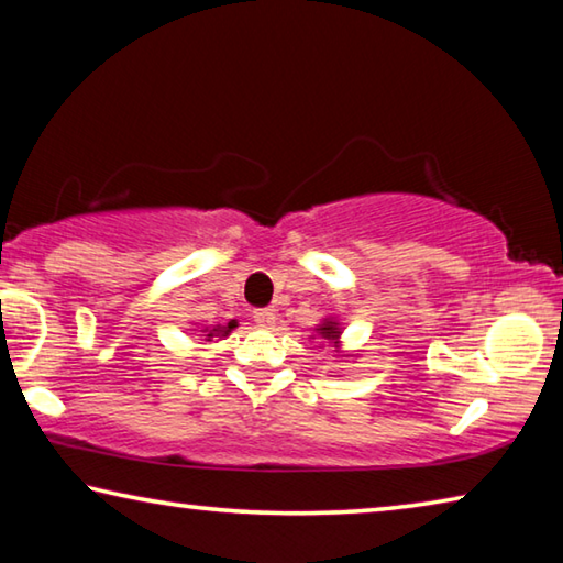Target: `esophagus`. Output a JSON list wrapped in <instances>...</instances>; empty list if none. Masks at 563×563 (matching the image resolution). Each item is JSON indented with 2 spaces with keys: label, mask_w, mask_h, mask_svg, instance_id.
<instances>
[{
  "label": "esophagus",
  "mask_w": 563,
  "mask_h": 563,
  "mask_svg": "<svg viewBox=\"0 0 563 563\" xmlns=\"http://www.w3.org/2000/svg\"><path fill=\"white\" fill-rule=\"evenodd\" d=\"M253 320L258 322L261 328H273L275 325V312L271 308H261L253 312Z\"/></svg>",
  "instance_id": "obj_1"
}]
</instances>
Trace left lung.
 Segmentation results:
<instances>
[{
	"label": "left lung",
	"mask_w": 563,
	"mask_h": 563,
	"mask_svg": "<svg viewBox=\"0 0 563 563\" xmlns=\"http://www.w3.org/2000/svg\"><path fill=\"white\" fill-rule=\"evenodd\" d=\"M318 330H320V338L328 342H338V338H340V325L335 320H325Z\"/></svg>",
	"instance_id": "obj_1"
}]
</instances>
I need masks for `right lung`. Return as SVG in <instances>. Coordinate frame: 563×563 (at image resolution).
<instances>
[{
	"label": "right lung",
	"instance_id": "1",
	"mask_svg": "<svg viewBox=\"0 0 563 563\" xmlns=\"http://www.w3.org/2000/svg\"><path fill=\"white\" fill-rule=\"evenodd\" d=\"M233 328H238V322H235V320H231V322H228V325H223V328H221V325L213 328V330H208V328H206L203 332H206V338L211 340V338H225L228 332H231Z\"/></svg>",
	"mask_w": 563,
	"mask_h": 563
}]
</instances>
